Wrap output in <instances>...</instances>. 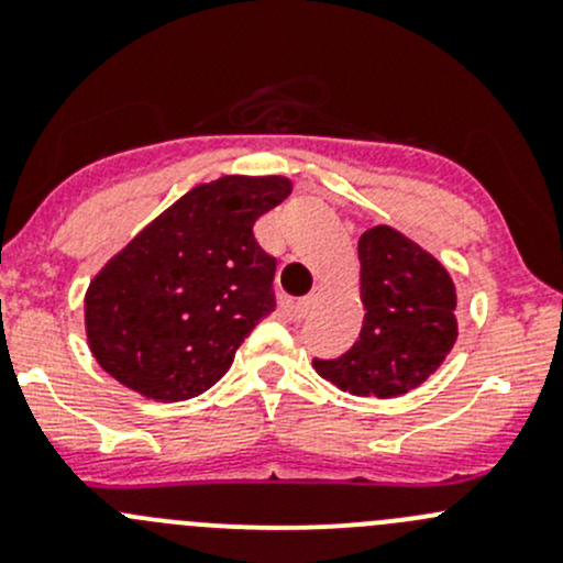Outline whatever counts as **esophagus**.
I'll return each mask as SVG.
<instances>
[{"label": "esophagus", "mask_w": 563, "mask_h": 563, "mask_svg": "<svg viewBox=\"0 0 563 563\" xmlns=\"http://www.w3.org/2000/svg\"><path fill=\"white\" fill-rule=\"evenodd\" d=\"M318 294H321V288H316L313 294H308V297H302L297 305H294V318H297V321H299V318H305V316L310 313V308H313V305H316Z\"/></svg>", "instance_id": "34e87169"}]
</instances>
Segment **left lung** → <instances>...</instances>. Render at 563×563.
I'll return each mask as SVG.
<instances>
[{
	"label": "left lung",
	"instance_id": "8db88e82",
	"mask_svg": "<svg viewBox=\"0 0 563 563\" xmlns=\"http://www.w3.org/2000/svg\"><path fill=\"white\" fill-rule=\"evenodd\" d=\"M360 340L318 376L362 397H397L428 382L457 340V294L435 255L391 225L360 236Z\"/></svg>",
	"mask_w": 563,
	"mask_h": 563
}]
</instances>
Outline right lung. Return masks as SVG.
I'll list each match as a JSON object with an SVG mask.
<instances>
[{
  "mask_svg": "<svg viewBox=\"0 0 563 563\" xmlns=\"http://www.w3.org/2000/svg\"><path fill=\"white\" fill-rule=\"evenodd\" d=\"M288 192L286 176H220L108 261L84 297L89 351L108 376L161 402L190 400L225 376L275 310V258L253 225Z\"/></svg>",
  "mask_w": 563,
  "mask_h": 563,
  "instance_id": "1",
  "label": "right lung"
}]
</instances>
